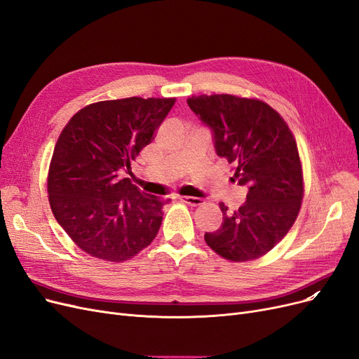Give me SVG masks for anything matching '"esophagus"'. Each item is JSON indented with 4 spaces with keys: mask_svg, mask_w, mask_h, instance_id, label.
<instances>
[{
    "mask_svg": "<svg viewBox=\"0 0 359 359\" xmlns=\"http://www.w3.org/2000/svg\"><path fill=\"white\" fill-rule=\"evenodd\" d=\"M179 200L182 203H184V204L192 205V207H196V205H201L203 204L201 198H196V196H179Z\"/></svg>",
    "mask_w": 359,
    "mask_h": 359,
    "instance_id": "34e87169",
    "label": "esophagus"
}]
</instances>
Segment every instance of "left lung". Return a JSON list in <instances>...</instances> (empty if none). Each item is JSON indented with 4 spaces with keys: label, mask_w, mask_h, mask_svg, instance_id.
<instances>
[{
    "label": "left lung",
    "mask_w": 359,
    "mask_h": 359,
    "mask_svg": "<svg viewBox=\"0 0 359 359\" xmlns=\"http://www.w3.org/2000/svg\"><path fill=\"white\" fill-rule=\"evenodd\" d=\"M189 108L210 128L219 156L233 165V182L247 187V201L235 211L223 203V222L205 232L208 247L232 262L266 255L299 215L303 198L296 140L268 103L232 95L192 96Z\"/></svg>",
    "instance_id": "left-lung-1"
}]
</instances>
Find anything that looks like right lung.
I'll list each match as a JSON object with an SVG mask.
<instances>
[{"instance_id":"add662e5","label":"right lung","mask_w":359,"mask_h":359,"mask_svg":"<svg viewBox=\"0 0 359 359\" xmlns=\"http://www.w3.org/2000/svg\"><path fill=\"white\" fill-rule=\"evenodd\" d=\"M175 102H97L60 133L48 170V201L65 232L93 257L124 262L156 236L167 201L121 179V171L130 170Z\"/></svg>"}]
</instances>
